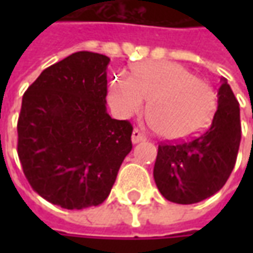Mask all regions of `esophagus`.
<instances>
[{"label": "esophagus", "instance_id": "34e87169", "mask_svg": "<svg viewBox=\"0 0 253 253\" xmlns=\"http://www.w3.org/2000/svg\"><path fill=\"white\" fill-rule=\"evenodd\" d=\"M145 139H146V136H145L139 129L135 128V129L132 131V142H133V143H139V142L145 141Z\"/></svg>", "mask_w": 253, "mask_h": 253}]
</instances>
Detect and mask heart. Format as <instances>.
<instances>
[{
  "label": "heart",
  "instance_id": "heart-1",
  "mask_svg": "<svg viewBox=\"0 0 253 253\" xmlns=\"http://www.w3.org/2000/svg\"><path fill=\"white\" fill-rule=\"evenodd\" d=\"M145 100L156 133L168 141H186L204 131L217 110L211 85L184 66L169 62H143L131 77L112 79L108 101L121 118L141 112Z\"/></svg>",
  "mask_w": 253,
  "mask_h": 253
}]
</instances>
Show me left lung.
<instances>
[{
  "label": "left lung",
  "instance_id": "8db88e82",
  "mask_svg": "<svg viewBox=\"0 0 253 253\" xmlns=\"http://www.w3.org/2000/svg\"><path fill=\"white\" fill-rule=\"evenodd\" d=\"M239 142L238 100L222 77L209 128L189 141L159 145L153 177L162 196L171 203L194 204L215 194L235 166Z\"/></svg>",
  "mask_w": 253,
  "mask_h": 253
}]
</instances>
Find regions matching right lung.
<instances>
[{"label":"right lung","instance_id":"add662e5","mask_svg":"<svg viewBox=\"0 0 253 253\" xmlns=\"http://www.w3.org/2000/svg\"><path fill=\"white\" fill-rule=\"evenodd\" d=\"M110 57L76 52L44 69L22 97L18 156L32 189L67 210L101 204L132 149V125L107 112Z\"/></svg>","mask_w":253,"mask_h":253}]
</instances>
